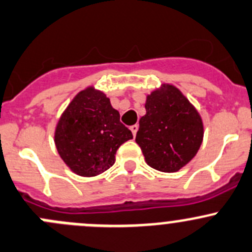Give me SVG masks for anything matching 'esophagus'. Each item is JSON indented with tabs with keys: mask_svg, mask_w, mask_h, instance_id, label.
Masks as SVG:
<instances>
[{
	"mask_svg": "<svg viewBox=\"0 0 252 252\" xmlns=\"http://www.w3.org/2000/svg\"><path fill=\"white\" fill-rule=\"evenodd\" d=\"M129 129L132 131V134H133V136H136L137 131H138V125H132L131 127H129Z\"/></svg>",
	"mask_w": 252,
	"mask_h": 252,
	"instance_id": "1",
	"label": "esophagus"
}]
</instances>
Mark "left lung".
I'll return each mask as SVG.
<instances>
[{
	"label": "left lung",
	"mask_w": 252,
	"mask_h": 252,
	"mask_svg": "<svg viewBox=\"0 0 252 252\" xmlns=\"http://www.w3.org/2000/svg\"><path fill=\"white\" fill-rule=\"evenodd\" d=\"M146 115L139 120L136 142L147 164L164 173L185 166L203 138L201 116L178 88L164 84L147 96Z\"/></svg>",
	"instance_id": "left-lung-1"
}]
</instances>
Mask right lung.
<instances>
[{
    "instance_id": "1",
    "label": "right lung",
    "mask_w": 252,
    "mask_h": 252,
    "mask_svg": "<svg viewBox=\"0 0 252 252\" xmlns=\"http://www.w3.org/2000/svg\"><path fill=\"white\" fill-rule=\"evenodd\" d=\"M133 138L120 114L101 92L92 87L79 92L56 126L55 144L73 173L91 178L115 163L119 147Z\"/></svg>"
}]
</instances>
